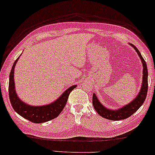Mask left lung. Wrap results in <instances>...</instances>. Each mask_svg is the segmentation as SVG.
Returning <instances> with one entry per match:
<instances>
[{
  "label": "left lung",
  "instance_id": "8db88e82",
  "mask_svg": "<svg viewBox=\"0 0 155 155\" xmlns=\"http://www.w3.org/2000/svg\"><path fill=\"white\" fill-rule=\"evenodd\" d=\"M131 46H133L135 50H136L138 55L140 56L141 59L142 64H143V80H142V86L140 89V93L138 94V96L135 100H133V102H130L127 105H125L121 108L116 110H108L107 108L104 107L102 104L99 102L98 99L96 95L94 94L93 97H92V102H93V106L94 107L95 110L98 114L105 118V119L112 120V121H119V120H123L129 118L133 114H135L137 110L140 108V107L143 104L144 101L146 100V97L147 95L148 91V69L147 63L144 60L141 54L139 52V50L137 49L136 47L133 44H130Z\"/></svg>",
  "mask_w": 155,
  "mask_h": 155
}]
</instances>
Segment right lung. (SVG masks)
Wrapping results in <instances>:
<instances>
[{"label": "right lung", "mask_w": 155, "mask_h": 155, "mask_svg": "<svg viewBox=\"0 0 155 155\" xmlns=\"http://www.w3.org/2000/svg\"><path fill=\"white\" fill-rule=\"evenodd\" d=\"M18 58L14 63L9 74V83H8V95H9L10 102L12 107L19 115L34 123H43L55 119L61 114L62 110L67 104L69 94L74 88H76V85L69 87L64 91L63 94L53 103L48 105L43 106H31L24 103L17 97L15 91V81H14V71Z\"/></svg>", "instance_id": "1"}]
</instances>
